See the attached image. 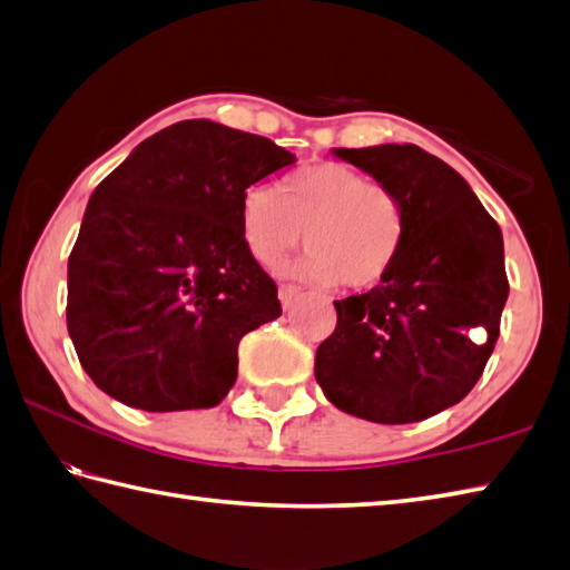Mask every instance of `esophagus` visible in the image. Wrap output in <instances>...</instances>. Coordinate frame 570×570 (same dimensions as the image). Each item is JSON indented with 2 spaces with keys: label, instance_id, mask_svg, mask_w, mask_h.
<instances>
[{
  "label": "esophagus",
  "instance_id": "1",
  "mask_svg": "<svg viewBox=\"0 0 570 570\" xmlns=\"http://www.w3.org/2000/svg\"><path fill=\"white\" fill-rule=\"evenodd\" d=\"M301 296V288L294 284H282L278 286V301H282V306H292L294 301Z\"/></svg>",
  "mask_w": 570,
  "mask_h": 570
}]
</instances>
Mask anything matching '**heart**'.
I'll use <instances>...</instances> for the list:
<instances>
[{"instance_id":"obj_1","label":"heart","mask_w":570,"mask_h":570,"mask_svg":"<svg viewBox=\"0 0 570 570\" xmlns=\"http://www.w3.org/2000/svg\"><path fill=\"white\" fill-rule=\"evenodd\" d=\"M237 223L242 245L266 269L282 264L304 235L308 252L294 266L298 276L365 288L392 269L406 215L394 190L353 166L323 161L286 176L278 196L264 186L247 188Z\"/></svg>"}]
</instances>
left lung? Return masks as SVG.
<instances>
[{"label":"left lung","mask_w":570,"mask_h":570,"mask_svg":"<svg viewBox=\"0 0 570 570\" xmlns=\"http://www.w3.org/2000/svg\"><path fill=\"white\" fill-rule=\"evenodd\" d=\"M396 193L406 227L392 269L335 301L316 350L331 404L374 423L423 421L458 404L485 370L510 296L502 229L465 178L416 144L333 149Z\"/></svg>","instance_id":"1"}]
</instances>
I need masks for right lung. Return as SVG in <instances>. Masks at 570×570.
<instances>
[{
  "label": "right lung",
  "instance_id": "add662e5",
  "mask_svg": "<svg viewBox=\"0 0 570 570\" xmlns=\"http://www.w3.org/2000/svg\"><path fill=\"white\" fill-rule=\"evenodd\" d=\"M296 161L272 139L186 119L144 139L90 196L68 259L82 370L144 411L220 404L242 335L282 316L239 239L249 186Z\"/></svg>",
  "mask_w": 570,
  "mask_h": 570
}]
</instances>
